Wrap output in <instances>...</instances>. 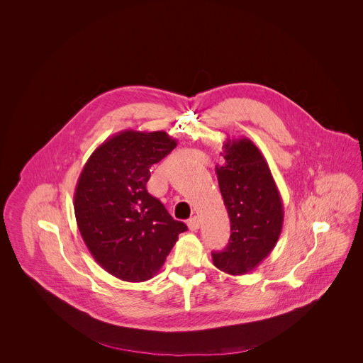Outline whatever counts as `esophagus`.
<instances>
[{"instance_id": "obj_1", "label": "esophagus", "mask_w": 363, "mask_h": 363, "mask_svg": "<svg viewBox=\"0 0 363 363\" xmlns=\"http://www.w3.org/2000/svg\"><path fill=\"white\" fill-rule=\"evenodd\" d=\"M200 225H201V222H200L199 216H193L188 220V227H189L190 231H197L200 228Z\"/></svg>"}]
</instances>
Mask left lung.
<instances>
[{"label":"left lung","mask_w":363,"mask_h":363,"mask_svg":"<svg viewBox=\"0 0 363 363\" xmlns=\"http://www.w3.org/2000/svg\"><path fill=\"white\" fill-rule=\"evenodd\" d=\"M225 164L216 166L231 235L213 265L228 275H245L275 247L283 227V203L265 157L249 138H227Z\"/></svg>","instance_id":"8db88e82"}]
</instances>
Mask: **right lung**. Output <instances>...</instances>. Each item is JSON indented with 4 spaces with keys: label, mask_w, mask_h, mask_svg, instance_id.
<instances>
[{
    "label": "right lung",
    "mask_w": 363,
    "mask_h": 363,
    "mask_svg": "<svg viewBox=\"0 0 363 363\" xmlns=\"http://www.w3.org/2000/svg\"><path fill=\"white\" fill-rule=\"evenodd\" d=\"M175 147L163 130H122L92 152L80 173L77 227L92 257L113 277L135 283L155 277L188 230L147 190L150 167Z\"/></svg>",
    "instance_id": "obj_1"
}]
</instances>
